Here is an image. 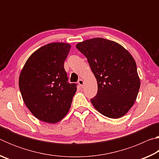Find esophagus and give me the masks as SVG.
Segmentation results:
<instances>
[{"mask_svg":"<svg viewBox=\"0 0 159 159\" xmlns=\"http://www.w3.org/2000/svg\"><path fill=\"white\" fill-rule=\"evenodd\" d=\"M78 83L80 85V87H83V85H84V82H83V80L82 79H79L78 80Z\"/></svg>","mask_w":159,"mask_h":159,"instance_id":"esophagus-1","label":"esophagus"}]
</instances>
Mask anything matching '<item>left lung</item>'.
Segmentation results:
<instances>
[{
    "mask_svg": "<svg viewBox=\"0 0 159 159\" xmlns=\"http://www.w3.org/2000/svg\"><path fill=\"white\" fill-rule=\"evenodd\" d=\"M76 47L87 58L98 81V93L90 99L93 105L107 117H122L134 104L140 87L133 57L122 45L102 38Z\"/></svg>",
    "mask_w": 159,
    "mask_h": 159,
    "instance_id": "obj_1",
    "label": "left lung"
}]
</instances>
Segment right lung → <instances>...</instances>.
I'll return each mask as SVG.
<instances>
[{"instance_id":"right-lung-1","label":"right lung","mask_w":159,"mask_h":159,"mask_svg":"<svg viewBox=\"0 0 159 159\" xmlns=\"http://www.w3.org/2000/svg\"><path fill=\"white\" fill-rule=\"evenodd\" d=\"M71 45H45L32 54L21 70L19 87L26 106L42 121L55 123L68 113L76 83L68 82L64 68Z\"/></svg>"}]
</instances>
